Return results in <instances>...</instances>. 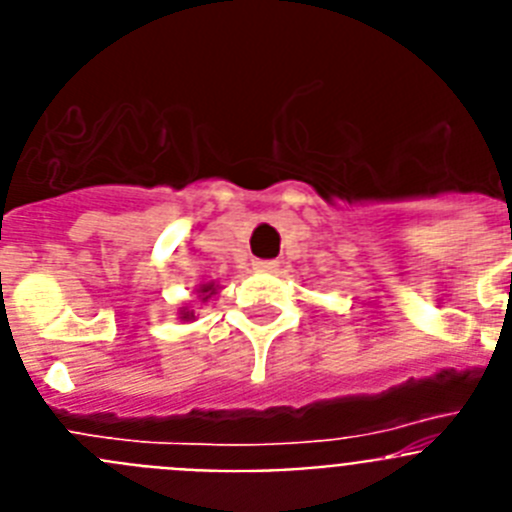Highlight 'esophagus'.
Wrapping results in <instances>:
<instances>
[{
    "instance_id": "obj_1",
    "label": "esophagus",
    "mask_w": 512,
    "mask_h": 512,
    "mask_svg": "<svg viewBox=\"0 0 512 512\" xmlns=\"http://www.w3.org/2000/svg\"><path fill=\"white\" fill-rule=\"evenodd\" d=\"M279 261H253V269L261 271V274H271V271H277Z\"/></svg>"
}]
</instances>
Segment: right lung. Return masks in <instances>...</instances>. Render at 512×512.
<instances>
[{
    "mask_svg": "<svg viewBox=\"0 0 512 512\" xmlns=\"http://www.w3.org/2000/svg\"><path fill=\"white\" fill-rule=\"evenodd\" d=\"M217 289H220L217 282H205L200 284V287H194V295H197V302H194V305H205V302H210L212 297L217 295ZM179 320H182V323H194V320H197V312H194L192 302L179 307Z\"/></svg>",
    "mask_w": 512,
    "mask_h": 512,
    "instance_id": "obj_1",
    "label": "right lung"
}]
</instances>
